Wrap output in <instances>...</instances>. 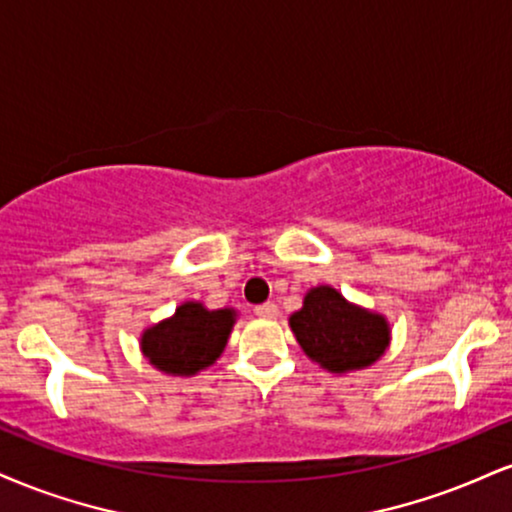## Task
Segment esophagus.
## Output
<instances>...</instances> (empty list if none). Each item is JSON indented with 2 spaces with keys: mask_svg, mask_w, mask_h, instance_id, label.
Returning <instances> with one entry per match:
<instances>
[{
  "mask_svg": "<svg viewBox=\"0 0 512 512\" xmlns=\"http://www.w3.org/2000/svg\"><path fill=\"white\" fill-rule=\"evenodd\" d=\"M255 315L262 319H276L279 317V307H276L274 303H262L255 307Z\"/></svg>",
  "mask_w": 512,
  "mask_h": 512,
  "instance_id": "obj_1",
  "label": "esophagus"
}]
</instances>
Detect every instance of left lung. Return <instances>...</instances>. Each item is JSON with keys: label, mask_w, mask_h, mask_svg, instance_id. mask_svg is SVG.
Instances as JSON below:
<instances>
[{"label": "left lung", "mask_w": 512, "mask_h": 512, "mask_svg": "<svg viewBox=\"0 0 512 512\" xmlns=\"http://www.w3.org/2000/svg\"><path fill=\"white\" fill-rule=\"evenodd\" d=\"M288 322L305 355L334 374L374 365L391 341L384 315L348 303L331 286L307 291L303 307Z\"/></svg>", "instance_id": "left-lung-1"}]
</instances>
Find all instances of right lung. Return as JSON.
Returning a JSON list of instances; mask_svg holds the SVG:
<instances>
[{
  "label": "right lung",
  "instance_id": "add662e5",
  "mask_svg": "<svg viewBox=\"0 0 512 512\" xmlns=\"http://www.w3.org/2000/svg\"><path fill=\"white\" fill-rule=\"evenodd\" d=\"M236 324V310H207L202 303H183L174 317L143 331L140 350L159 372L193 377L217 362Z\"/></svg>",
  "mask_w": 512,
  "mask_h": 512
}]
</instances>
